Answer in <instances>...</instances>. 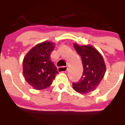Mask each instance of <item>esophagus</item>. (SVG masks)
<instances>
[{"mask_svg": "<svg viewBox=\"0 0 125 125\" xmlns=\"http://www.w3.org/2000/svg\"><path fill=\"white\" fill-rule=\"evenodd\" d=\"M68 70V68L66 67V66H63V67H59L58 68V71L59 72H66Z\"/></svg>", "mask_w": 125, "mask_h": 125, "instance_id": "1", "label": "esophagus"}]
</instances>
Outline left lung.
<instances>
[{
  "instance_id": "8db88e82",
  "label": "left lung",
  "mask_w": 125,
  "mask_h": 125,
  "mask_svg": "<svg viewBox=\"0 0 125 125\" xmlns=\"http://www.w3.org/2000/svg\"><path fill=\"white\" fill-rule=\"evenodd\" d=\"M74 47L81 56L84 70L79 82L73 83V88L79 93H88L101 83L106 72L105 62L101 53L91 45L74 43Z\"/></svg>"
}]
</instances>
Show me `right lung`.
<instances>
[{
  "mask_svg": "<svg viewBox=\"0 0 125 125\" xmlns=\"http://www.w3.org/2000/svg\"><path fill=\"white\" fill-rule=\"evenodd\" d=\"M55 44L44 41L37 44L26 54L23 59V74L25 81L34 89L49 87L58 73L51 59V53Z\"/></svg>",
  "mask_w": 125,
  "mask_h": 125,
  "instance_id": "1",
  "label": "right lung"
}]
</instances>
